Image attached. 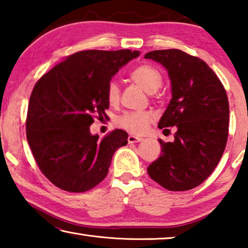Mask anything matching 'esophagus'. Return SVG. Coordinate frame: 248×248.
Returning <instances> with one entry per match:
<instances>
[{"mask_svg":"<svg viewBox=\"0 0 248 248\" xmlns=\"http://www.w3.org/2000/svg\"><path fill=\"white\" fill-rule=\"evenodd\" d=\"M141 140H142V138L131 136V134L128 137V143H138V142H140Z\"/></svg>","mask_w":248,"mask_h":248,"instance_id":"34e87169","label":"esophagus"}]
</instances>
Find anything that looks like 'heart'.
I'll use <instances>...</instances> for the list:
<instances>
[{"label":"heart","instance_id":"1","mask_svg":"<svg viewBox=\"0 0 248 248\" xmlns=\"http://www.w3.org/2000/svg\"><path fill=\"white\" fill-rule=\"evenodd\" d=\"M130 78L148 93H155L162 85V74L151 64H141L130 73ZM120 90L118 84L111 81L107 86V102L110 105L119 103ZM154 120L149 111H129L117 118L116 124L131 133H143Z\"/></svg>","mask_w":248,"mask_h":248}]
</instances>
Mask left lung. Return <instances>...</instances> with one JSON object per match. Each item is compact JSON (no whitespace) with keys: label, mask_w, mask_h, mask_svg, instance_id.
<instances>
[{"label":"left lung","mask_w":248,"mask_h":248,"mask_svg":"<svg viewBox=\"0 0 248 248\" xmlns=\"http://www.w3.org/2000/svg\"><path fill=\"white\" fill-rule=\"evenodd\" d=\"M145 59L169 72L171 99L158 123L175 140L159 139L162 153L148 167L154 182L170 191L199 186L217 165L229 134V100L223 84L201 59L178 49L154 50Z\"/></svg>","instance_id":"1"}]
</instances>
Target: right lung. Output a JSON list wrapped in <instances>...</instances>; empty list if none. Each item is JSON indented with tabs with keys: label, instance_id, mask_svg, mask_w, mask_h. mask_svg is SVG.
I'll use <instances>...</instances> for the list:
<instances>
[{
	"label": "right lung",
	"instance_id": "obj_1",
	"mask_svg": "<svg viewBox=\"0 0 248 248\" xmlns=\"http://www.w3.org/2000/svg\"><path fill=\"white\" fill-rule=\"evenodd\" d=\"M139 54L129 49L78 51L35 84L26 118L27 141L39 170L54 186L84 192L107 176L116 150L128 143V133L116 129L98 140L90 125L106 115L111 78Z\"/></svg>",
	"mask_w": 248,
	"mask_h": 248
}]
</instances>
